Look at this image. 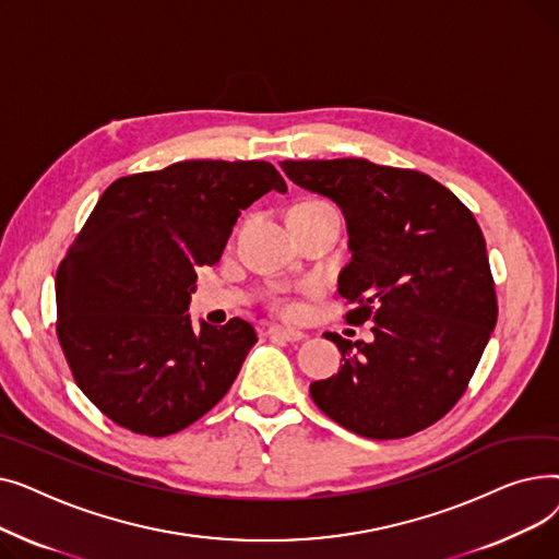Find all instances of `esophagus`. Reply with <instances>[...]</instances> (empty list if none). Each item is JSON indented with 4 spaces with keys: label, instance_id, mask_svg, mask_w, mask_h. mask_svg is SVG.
I'll return each mask as SVG.
<instances>
[{
    "label": "esophagus",
    "instance_id": "1",
    "mask_svg": "<svg viewBox=\"0 0 559 559\" xmlns=\"http://www.w3.org/2000/svg\"><path fill=\"white\" fill-rule=\"evenodd\" d=\"M270 337L283 340V342H301L306 335L297 329H285V326H270Z\"/></svg>",
    "mask_w": 559,
    "mask_h": 559
}]
</instances>
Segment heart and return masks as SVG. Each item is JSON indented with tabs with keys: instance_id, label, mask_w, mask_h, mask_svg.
<instances>
[{
	"instance_id": "heart-1",
	"label": "heart",
	"mask_w": 559,
	"mask_h": 559,
	"mask_svg": "<svg viewBox=\"0 0 559 559\" xmlns=\"http://www.w3.org/2000/svg\"><path fill=\"white\" fill-rule=\"evenodd\" d=\"M301 205H329V203H324V201H306Z\"/></svg>"
}]
</instances>
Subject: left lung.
I'll return each mask as SVG.
<instances>
[{"label": "left lung", "instance_id": "left-lung-1", "mask_svg": "<svg viewBox=\"0 0 559 559\" xmlns=\"http://www.w3.org/2000/svg\"><path fill=\"white\" fill-rule=\"evenodd\" d=\"M292 183L344 215L350 260L337 292L371 321V342L329 337L342 367L314 380L321 413L369 439H396L442 419L474 376L496 326L483 230L442 183L362 158L281 160Z\"/></svg>", "mask_w": 559, "mask_h": 559}]
</instances>
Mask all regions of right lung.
<instances>
[{
    "label": "right lung",
    "instance_id": "1",
    "mask_svg": "<svg viewBox=\"0 0 559 559\" xmlns=\"http://www.w3.org/2000/svg\"><path fill=\"white\" fill-rule=\"evenodd\" d=\"M287 192L264 160H186L106 188L56 274L58 340L76 385L131 432L165 437L228 392L251 346L249 321L188 312L197 267L219 262L262 194Z\"/></svg>",
    "mask_w": 559,
    "mask_h": 559
}]
</instances>
